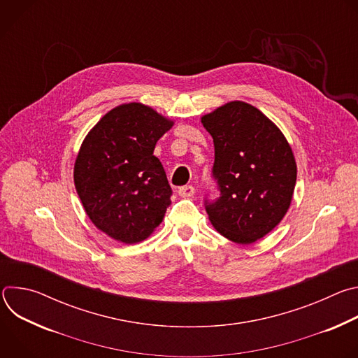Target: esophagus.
I'll list each match as a JSON object with an SVG mask.
<instances>
[{"mask_svg":"<svg viewBox=\"0 0 358 358\" xmlns=\"http://www.w3.org/2000/svg\"><path fill=\"white\" fill-rule=\"evenodd\" d=\"M195 192V188L192 185H182L178 188V194L182 196V198H188V196H192Z\"/></svg>","mask_w":358,"mask_h":358,"instance_id":"esophagus-1","label":"esophagus"}]
</instances>
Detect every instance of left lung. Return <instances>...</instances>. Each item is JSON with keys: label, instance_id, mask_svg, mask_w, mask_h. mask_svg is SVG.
Wrapping results in <instances>:
<instances>
[{"label": "left lung", "instance_id": "8db88e82", "mask_svg": "<svg viewBox=\"0 0 358 358\" xmlns=\"http://www.w3.org/2000/svg\"><path fill=\"white\" fill-rule=\"evenodd\" d=\"M214 138L213 178L220 196L206 198L214 228L232 242L248 245L269 234L289 210L296 162L282 131L257 108L229 101L202 116Z\"/></svg>", "mask_w": 358, "mask_h": 358}]
</instances>
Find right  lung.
Returning a JSON list of instances; mask_svg holds the SVG:
<instances>
[{"mask_svg": "<svg viewBox=\"0 0 358 358\" xmlns=\"http://www.w3.org/2000/svg\"><path fill=\"white\" fill-rule=\"evenodd\" d=\"M173 122L141 103L101 117L83 140L73 180L90 221L110 238L137 243L151 235L171 203V187L152 155Z\"/></svg>", "mask_w": 358, "mask_h": 358, "instance_id": "obj_1", "label": "right lung"}]
</instances>
